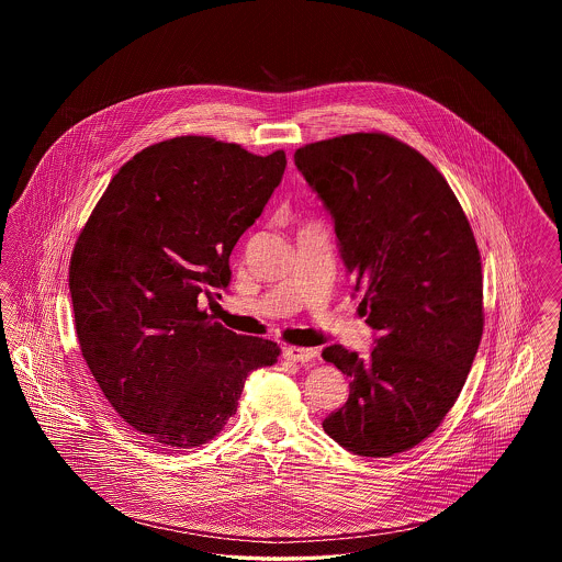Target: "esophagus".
<instances>
[{
  "mask_svg": "<svg viewBox=\"0 0 562 562\" xmlns=\"http://www.w3.org/2000/svg\"><path fill=\"white\" fill-rule=\"evenodd\" d=\"M282 356L291 362H310L318 356V349L314 348H299V346H286L282 349Z\"/></svg>",
  "mask_w": 562,
  "mask_h": 562,
  "instance_id": "esophagus-1",
  "label": "esophagus"
}]
</instances>
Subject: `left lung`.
<instances>
[{"label": "left lung", "mask_w": 562, "mask_h": 562, "mask_svg": "<svg viewBox=\"0 0 562 562\" xmlns=\"http://www.w3.org/2000/svg\"><path fill=\"white\" fill-rule=\"evenodd\" d=\"M294 164L333 216L360 312L376 333L360 358L322 351L349 398L324 431L360 457L426 440L451 411L482 337L481 252L453 189L419 151L383 133L310 143Z\"/></svg>", "instance_id": "8db88e82"}]
</instances>
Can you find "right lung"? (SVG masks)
I'll return each mask as SVG.
<instances>
[{"mask_svg": "<svg viewBox=\"0 0 562 562\" xmlns=\"http://www.w3.org/2000/svg\"><path fill=\"white\" fill-rule=\"evenodd\" d=\"M286 168L211 136L138 151L76 241L69 293L81 356L115 413L149 442L200 447L236 415L246 376L280 348L213 321L229 255Z\"/></svg>", "mask_w": 562, "mask_h": 562, "instance_id": "obj_1", "label": "right lung"}]
</instances>
